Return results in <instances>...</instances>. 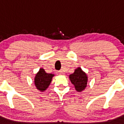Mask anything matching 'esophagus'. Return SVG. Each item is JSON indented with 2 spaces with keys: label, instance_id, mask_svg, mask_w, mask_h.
Instances as JSON below:
<instances>
[{
  "label": "esophagus",
  "instance_id": "esophagus-1",
  "mask_svg": "<svg viewBox=\"0 0 124 124\" xmlns=\"http://www.w3.org/2000/svg\"><path fill=\"white\" fill-rule=\"evenodd\" d=\"M59 74L60 75H65V73H64V72H63V71H59Z\"/></svg>",
  "mask_w": 124,
  "mask_h": 124
}]
</instances>
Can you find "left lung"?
<instances>
[{"instance_id": "8db88e82", "label": "left lung", "mask_w": 124, "mask_h": 124, "mask_svg": "<svg viewBox=\"0 0 124 124\" xmlns=\"http://www.w3.org/2000/svg\"><path fill=\"white\" fill-rule=\"evenodd\" d=\"M71 83L74 86L75 89L77 92H82L87 86L88 77L86 72H85L80 67H78L75 70L74 73L69 76Z\"/></svg>"}]
</instances>
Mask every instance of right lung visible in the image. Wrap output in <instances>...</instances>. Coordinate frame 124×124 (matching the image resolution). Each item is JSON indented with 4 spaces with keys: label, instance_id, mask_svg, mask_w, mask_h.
I'll return each mask as SVG.
<instances>
[{
    "label": "right lung",
    "instance_id": "add662e5",
    "mask_svg": "<svg viewBox=\"0 0 124 124\" xmlns=\"http://www.w3.org/2000/svg\"><path fill=\"white\" fill-rule=\"evenodd\" d=\"M54 74L47 73L44 68H40L35 75L34 84L36 88L41 92L46 91L49 86Z\"/></svg>",
    "mask_w": 124,
    "mask_h": 124
}]
</instances>
